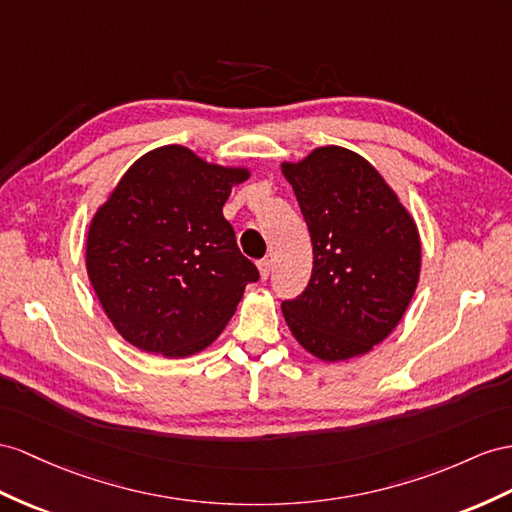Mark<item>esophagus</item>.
Segmentation results:
<instances>
[{
  "label": "esophagus",
  "instance_id": "esophagus-1",
  "mask_svg": "<svg viewBox=\"0 0 512 512\" xmlns=\"http://www.w3.org/2000/svg\"><path fill=\"white\" fill-rule=\"evenodd\" d=\"M257 268H259V277L261 279H268L270 277V270H272V261H268V259H261L259 264H257Z\"/></svg>",
  "mask_w": 512,
  "mask_h": 512
}]
</instances>
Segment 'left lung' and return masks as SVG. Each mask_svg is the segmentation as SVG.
I'll return each instance as SVG.
<instances>
[{"label":"left lung","mask_w":512,"mask_h":512,"mask_svg":"<svg viewBox=\"0 0 512 512\" xmlns=\"http://www.w3.org/2000/svg\"><path fill=\"white\" fill-rule=\"evenodd\" d=\"M313 244L307 290L281 305L296 342L335 363L391 335L415 294L422 240L413 216L359 153L329 144L281 162Z\"/></svg>","instance_id":"left-lung-1"}]
</instances>
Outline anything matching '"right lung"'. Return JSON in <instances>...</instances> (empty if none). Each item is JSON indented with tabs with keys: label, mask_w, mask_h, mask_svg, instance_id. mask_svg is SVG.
<instances>
[{
	"label": "right lung",
	"mask_w": 512,
	"mask_h": 512,
	"mask_svg": "<svg viewBox=\"0 0 512 512\" xmlns=\"http://www.w3.org/2000/svg\"><path fill=\"white\" fill-rule=\"evenodd\" d=\"M246 166H220L181 144L131 164L86 235L90 285L119 335L138 350L192 357L216 342L246 283L259 279L222 216Z\"/></svg>",
	"instance_id": "right-lung-1"
}]
</instances>
